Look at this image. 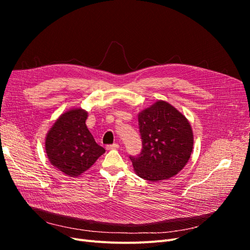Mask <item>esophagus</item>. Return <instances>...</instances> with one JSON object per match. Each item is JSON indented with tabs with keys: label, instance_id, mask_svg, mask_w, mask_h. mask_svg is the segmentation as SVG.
<instances>
[{
	"label": "esophagus",
	"instance_id": "1",
	"mask_svg": "<svg viewBox=\"0 0 250 250\" xmlns=\"http://www.w3.org/2000/svg\"><path fill=\"white\" fill-rule=\"evenodd\" d=\"M106 148L107 149H118L119 148V144H117V143L111 144V145H107Z\"/></svg>",
	"mask_w": 250,
	"mask_h": 250
}]
</instances>
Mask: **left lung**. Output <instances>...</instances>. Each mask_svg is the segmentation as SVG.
<instances>
[{
  "mask_svg": "<svg viewBox=\"0 0 250 250\" xmlns=\"http://www.w3.org/2000/svg\"><path fill=\"white\" fill-rule=\"evenodd\" d=\"M139 128L142 151L129 158L141 178L164 180L183 170L193 149L192 128L183 113L157 101L140 113Z\"/></svg>",
  "mask_w": 250,
  "mask_h": 250,
  "instance_id": "8db88e82",
  "label": "left lung"
}]
</instances>
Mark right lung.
Wrapping results in <instances>:
<instances>
[{"label": "right lung", "mask_w": 250, "mask_h": 250, "mask_svg": "<svg viewBox=\"0 0 250 250\" xmlns=\"http://www.w3.org/2000/svg\"><path fill=\"white\" fill-rule=\"evenodd\" d=\"M87 112L72 109L59 117L46 138L50 163L72 177L92 167L105 149L98 145L85 125Z\"/></svg>", "instance_id": "obj_1"}]
</instances>
